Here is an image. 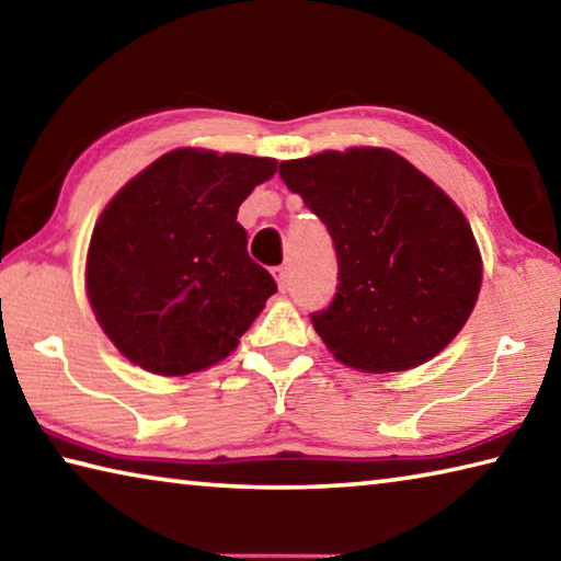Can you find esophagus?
<instances>
[{
  "mask_svg": "<svg viewBox=\"0 0 561 561\" xmlns=\"http://www.w3.org/2000/svg\"><path fill=\"white\" fill-rule=\"evenodd\" d=\"M272 274H274V279H277V284H279V289H282V291L289 287V267H274V270H272Z\"/></svg>",
  "mask_w": 561,
  "mask_h": 561,
  "instance_id": "1",
  "label": "esophagus"
}]
</instances>
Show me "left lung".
<instances>
[{
  "mask_svg": "<svg viewBox=\"0 0 561 561\" xmlns=\"http://www.w3.org/2000/svg\"><path fill=\"white\" fill-rule=\"evenodd\" d=\"M279 178L334 240L336 294L311 324L366 374L405 371L450 344L482 282L478 244L443 190L386 148L284 160Z\"/></svg>",
  "mask_w": 561,
  "mask_h": 561,
  "instance_id": "8db88e82",
  "label": "left lung"
}]
</instances>
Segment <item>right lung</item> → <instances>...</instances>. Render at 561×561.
<instances>
[{"label": "right lung", "instance_id": "add662e5", "mask_svg": "<svg viewBox=\"0 0 561 561\" xmlns=\"http://www.w3.org/2000/svg\"><path fill=\"white\" fill-rule=\"evenodd\" d=\"M274 173L272 158L180 148L113 197L91 234L87 289L123 356L185 376L237 348L277 291L237 210Z\"/></svg>", "mask_w": 561, "mask_h": 561}]
</instances>
